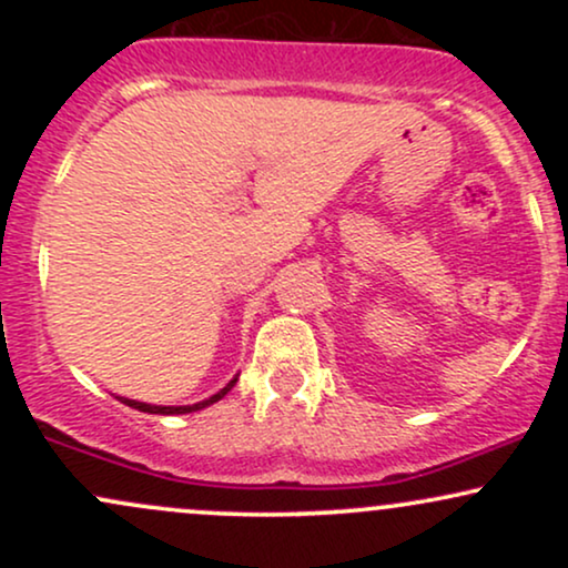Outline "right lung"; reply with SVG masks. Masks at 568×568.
Here are the masks:
<instances>
[{"label": "right lung", "mask_w": 568, "mask_h": 568, "mask_svg": "<svg viewBox=\"0 0 568 568\" xmlns=\"http://www.w3.org/2000/svg\"><path fill=\"white\" fill-rule=\"evenodd\" d=\"M234 382L237 379H232L230 384H226L224 389H221V393H216L213 397H207V400H202V403H194V406H149V403H139V400H128V397H120L122 403H125V406H130V408H139V410H143V414H192V410H200V408H205V406H211V403H216V400H221V397H224L226 393H230V389L234 387Z\"/></svg>", "instance_id": "right-lung-1"}]
</instances>
